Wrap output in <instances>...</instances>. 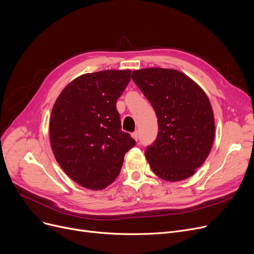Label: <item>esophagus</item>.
<instances>
[{
    "instance_id": "34e87169",
    "label": "esophagus",
    "mask_w": 254,
    "mask_h": 254,
    "mask_svg": "<svg viewBox=\"0 0 254 254\" xmlns=\"http://www.w3.org/2000/svg\"><path fill=\"white\" fill-rule=\"evenodd\" d=\"M131 137H133L136 141H138V139H139V134H138V131H134V133L131 134Z\"/></svg>"
}]
</instances>
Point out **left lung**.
Instances as JSON below:
<instances>
[{
  "instance_id": "8db88e82",
  "label": "left lung",
  "mask_w": 254,
  "mask_h": 254,
  "mask_svg": "<svg viewBox=\"0 0 254 254\" xmlns=\"http://www.w3.org/2000/svg\"><path fill=\"white\" fill-rule=\"evenodd\" d=\"M131 79L158 117L157 139L145 151L151 170L167 182L190 178L204 163L214 142L215 120L207 95L175 69H138Z\"/></svg>"
}]
</instances>
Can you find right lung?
I'll use <instances>...</instances> for the list:
<instances>
[{
    "instance_id": "1",
    "label": "right lung",
    "mask_w": 254,
    "mask_h": 254,
    "mask_svg": "<svg viewBox=\"0 0 254 254\" xmlns=\"http://www.w3.org/2000/svg\"><path fill=\"white\" fill-rule=\"evenodd\" d=\"M130 70L85 73L66 86L50 120L51 145L63 171L76 184L103 190L120 172L125 154L136 142L121 130L116 102Z\"/></svg>"
}]
</instances>
